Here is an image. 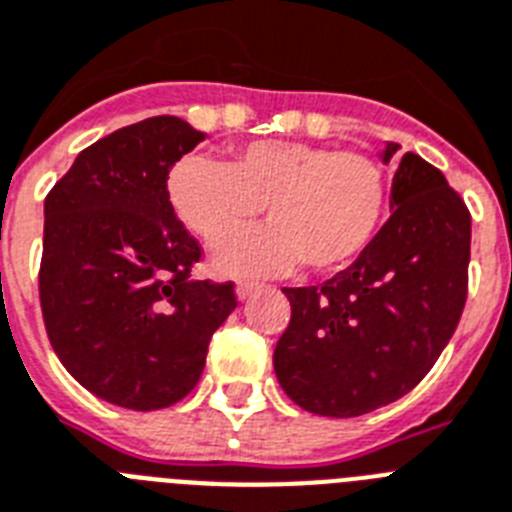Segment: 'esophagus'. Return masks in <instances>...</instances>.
<instances>
[{
	"instance_id": "esophagus-1",
	"label": "esophagus",
	"mask_w": 512,
	"mask_h": 512,
	"mask_svg": "<svg viewBox=\"0 0 512 512\" xmlns=\"http://www.w3.org/2000/svg\"><path fill=\"white\" fill-rule=\"evenodd\" d=\"M257 289H260V284H255V281H239V284H236V297L249 299Z\"/></svg>"
}]
</instances>
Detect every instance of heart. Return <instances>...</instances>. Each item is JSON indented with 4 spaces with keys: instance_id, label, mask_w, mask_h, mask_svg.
<instances>
[{
    "instance_id": "b5f03b06",
    "label": "heart",
    "mask_w": 512,
    "mask_h": 512,
    "mask_svg": "<svg viewBox=\"0 0 512 512\" xmlns=\"http://www.w3.org/2000/svg\"><path fill=\"white\" fill-rule=\"evenodd\" d=\"M168 194L181 223L210 244L268 210V228L215 249V268L234 276L289 273L302 263L313 273L347 268L371 247L389 202L373 157L281 139L252 141L231 162L184 157L170 170Z\"/></svg>"
}]
</instances>
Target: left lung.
Returning <instances> with one entry per match:
<instances>
[{
  "mask_svg": "<svg viewBox=\"0 0 512 512\" xmlns=\"http://www.w3.org/2000/svg\"><path fill=\"white\" fill-rule=\"evenodd\" d=\"M400 144L389 141L381 160ZM371 247L321 286L284 289L292 321L273 352L302 410L355 418L400 400L431 371L468 297L471 213L442 170L407 152Z\"/></svg>",
  "mask_w": 512,
  "mask_h": 512,
  "instance_id": "left-lung-1",
  "label": "left lung"
}]
</instances>
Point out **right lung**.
<instances>
[{
  "label": "right lung",
  "instance_id": "add662e5",
  "mask_svg": "<svg viewBox=\"0 0 512 512\" xmlns=\"http://www.w3.org/2000/svg\"><path fill=\"white\" fill-rule=\"evenodd\" d=\"M205 134L173 115L86 147L44 199L39 297L60 363L112 405L160 410L197 386L234 284L191 278L202 247L168 173Z\"/></svg>",
  "mask_w": 512,
  "mask_h": 512
}]
</instances>
